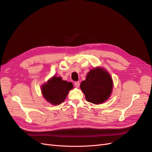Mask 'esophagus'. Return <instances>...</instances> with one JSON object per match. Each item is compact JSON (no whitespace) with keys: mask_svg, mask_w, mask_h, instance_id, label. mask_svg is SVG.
I'll return each instance as SVG.
<instances>
[{"mask_svg":"<svg viewBox=\"0 0 152 152\" xmlns=\"http://www.w3.org/2000/svg\"><path fill=\"white\" fill-rule=\"evenodd\" d=\"M80 85V83L79 81H76V82L75 83V86L76 88H79Z\"/></svg>","mask_w":152,"mask_h":152,"instance_id":"esophagus-1","label":"esophagus"}]
</instances>
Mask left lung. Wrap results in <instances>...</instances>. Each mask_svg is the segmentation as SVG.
I'll return each mask as SVG.
<instances>
[{
    "label": "left lung",
    "instance_id": "left-lung-1",
    "mask_svg": "<svg viewBox=\"0 0 152 152\" xmlns=\"http://www.w3.org/2000/svg\"><path fill=\"white\" fill-rule=\"evenodd\" d=\"M87 102L95 104L105 102L111 96L113 82L108 72L102 67H96L88 72L80 85Z\"/></svg>",
    "mask_w": 152,
    "mask_h": 152
}]
</instances>
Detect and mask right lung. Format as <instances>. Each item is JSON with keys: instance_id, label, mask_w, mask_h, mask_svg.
<instances>
[{"instance_id": "right-lung-1", "label": "right lung", "mask_w": 152, "mask_h": 152, "mask_svg": "<svg viewBox=\"0 0 152 152\" xmlns=\"http://www.w3.org/2000/svg\"><path fill=\"white\" fill-rule=\"evenodd\" d=\"M72 88V83L63 80L60 76H54L41 86V92L49 103L59 105L64 102Z\"/></svg>"}]
</instances>
